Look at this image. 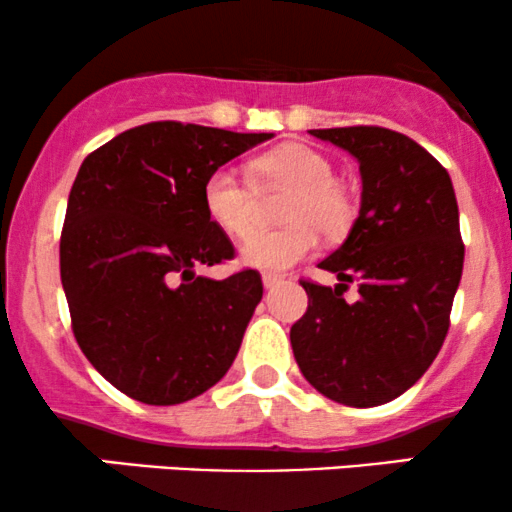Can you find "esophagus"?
I'll use <instances>...</instances> for the list:
<instances>
[{
	"mask_svg": "<svg viewBox=\"0 0 512 512\" xmlns=\"http://www.w3.org/2000/svg\"><path fill=\"white\" fill-rule=\"evenodd\" d=\"M262 284H264V289L272 291L281 284V276L279 274H262Z\"/></svg>",
	"mask_w": 512,
	"mask_h": 512,
	"instance_id": "34e87169",
	"label": "esophagus"
}]
</instances>
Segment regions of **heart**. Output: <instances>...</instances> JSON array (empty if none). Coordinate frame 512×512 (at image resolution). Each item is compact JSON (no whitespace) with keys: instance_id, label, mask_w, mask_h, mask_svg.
<instances>
[{"instance_id":"obj_1","label":"heart","mask_w":512,"mask_h":512,"mask_svg":"<svg viewBox=\"0 0 512 512\" xmlns=\"http://www.w3.org/2000/svg\"><path fill=\"white\" fill-rule=\"evenodd\" d=\"M257 192H289L281 219L289 228L260 231L240 245V262L260 272H286L313 252L317 238L342 236L354 219V199L334 180L330 158L305 144H281L250 161ZM204 209L228 236H248L257 221V195L233 168H216L204 182Z\"/></svg>"}]
</instances>
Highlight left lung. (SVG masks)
I'll list each match as a JSON object with an SVG mask.
<instances>
[{
  "label": "left lung",
  "instance_id": "obj_1",
  "mask_svg": "<svg viewBox=\"0 0 512 512\" xmlns=\"http://www.w3.org/2000/svg\"><path fill=\"white\" fill-rule=\"evenodd\" d=\"M361 170V211L320 269L339 284L301 281L308 310L291 327L298 368L346 407H378L426 373L450 327L464 245L452 180L424 146L385 127L310 129ZM359 301L346 304V283Z\"/></svg>",
  "mask_w": 512,
  "mask_h": 512
}]
</instances>
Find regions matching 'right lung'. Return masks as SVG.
Here are the masks:
<instances>
[{"label":"right lung","instance_id":"1","mask_svg":"<svg viewBox=\"0 0 512 512\" xmlns=\"http://www.w3.org/2000/svg\"><path fill=\"white\" fill-rule=\"evenodd\" d=\"M274 134L149 122L88 154L69 192L60 274L91 366L127 397L187 402L231 368L262 301L255 269L197 274L236 255L204 209L216 168Z\"/></svg>","mask_w":512,"mask_h":512}]
</instances>
